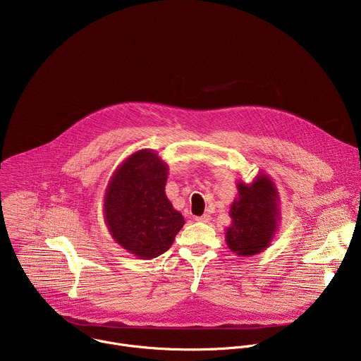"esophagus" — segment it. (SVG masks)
Segmentation results:
<instances>
[{"mask_svg":"<svg viewBox=\"0 0 361 361\" xmlns=\"http://www.w3.org/2000/svg\"><path fill=\"white\" fill-rule=\"evenodd\" d=\"M212 220L210 214H203V216H199L196 217V221H202V223H209Z\"/></svg>","mask_w":361,"mask_h":361,"instance_id":"obj_1","label":"esophagus"}]
</instances>
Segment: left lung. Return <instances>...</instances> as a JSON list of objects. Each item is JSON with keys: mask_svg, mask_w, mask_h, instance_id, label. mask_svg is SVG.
Listing matches in <instances>:
<instances>
[{"mask_svg": "<svg viewBox=\"0 0 361 361\" xmlns=\"http://www.w3.org/2000/svg\"><path fill=\"white\" fill-rule=\"evenodd\" d=\"M237 190L226 243L235 255L252 257L268 248L278 231L279 195L272 179L262 172L251 183L237 182Z\"/></svg>", "mask_w": 361, "mask_h": 361, "instance_id": "left-lung-1", "label": "left lung"}]
</instances>
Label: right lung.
<instances>
[{
    "label": "right lung",
    "instance_id": "1",
    "mask_svg": "<svg viewBox=\"0 0 361 361\" xmlns=\"http://www.w3.org/2000/svg\"><path fill=\"white\" fill-rule=\"evenodd\" d=\"M168 171L155 151L140 149L114 171L106 189V226L118 245L141 259L169 250L185 224L165 193Z\"/></svg>",
    "mask_w": 361,
    "mask_h": 361
}]
</instances>
